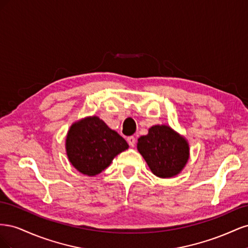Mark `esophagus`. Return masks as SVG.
I'll return each instance as SVG.
<instances>
[{
	"label": "esophagus",
	"mask_w": 248,
	"mask_h": 248,
	"mask_svg": "<svg viewBox=\"0 0 248 248\" xmlns=\"http://www.w3.org/2000/svg\"><path fill=\"white\" fill-rule=\"evenodd\" d=\"M127 141H128V144H129L130 147H134V146H136L137 139L134 137H128V138H127Z\"/></svg>",
	"instance_id": "34e87169"
}]
</instances>
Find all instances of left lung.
<instances>
[{
	"mask_svg": "<svg viewBox=\"0 0 248 248\" xmlns=\"http://www.w3.org/2000/svg\"><path fill=\"white\" fill-rule=\"evenodd\" d=\"M138 150L154 175L174 177L185 167L189 147L184 138L167 125H155L139 139Z\"/></svg>",
	"mask_w": 248,
	"mask_h": 248,
	"instance_id": "left-lung-1",
	"label": "left lung"
}]
</instances>
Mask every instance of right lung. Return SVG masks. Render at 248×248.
Wrapping results in <instances>:
<instances>
[{"label": "right lung", "instance_id": "1", "mask_svg": "<svg viewBox=\"0 0 248 248\" xmlns=\"http://www.w3.org/2000/svg\"><path fill=\"white\" fill-rule=\"evenodd\" d=\"M128 149L126 140L98 117L74 123L66 139L69 161L78 171L96 176L106 170L119 153Z\"/></svg>", "mask_w": 248, "mask_h": 248}]
</instances>
